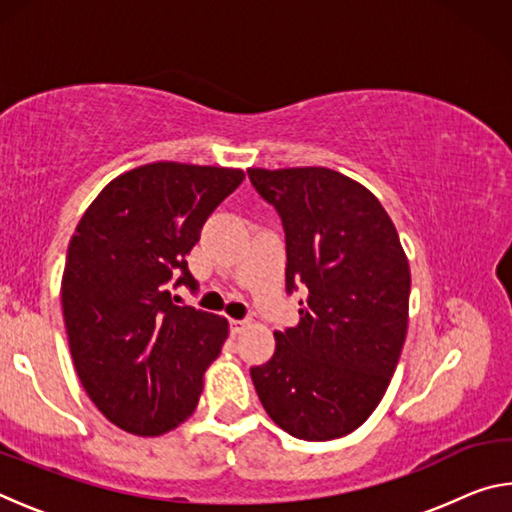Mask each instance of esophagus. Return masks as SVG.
<instances>
[{
    "mask_svg": "<svg viewBox=\"0 0 512 512\" xmlns=\"http://www.w3.org/2000/svg\"><path fill=\"white\" fill-rule=\"evenodd\" d=\"M246 323H248V320H230V332H232V336H237V334L244 332Z\"/></svg>",
    "mask_w": 512,
    "mask_h": 512,
    "instance_id": "34e87169",
    "label": "esophagus"
}]
</instances>
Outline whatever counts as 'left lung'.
<instances>
[{"label": "left lung", "instance_id": "1", "mask_svg": "<svg viewBox=\"0 0 512 512\" xmlns=\"http://www.w3.org/2000/svg\"><path fill=\"white\" fill-rule=\"evenodd\" d=\"M287 232V291L307 289L300 323L250 370L277 427L343 438L377 409L409 329L411 268L379 198L327 167L248 169Z\"/></svg>", "mask_w": 512, "mask_h": 512}]
</instances>
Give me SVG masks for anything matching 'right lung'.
I'll list each match as a JSON object with an SVG mask.
<instances>
[{
  "label": "right lung",
  "instance_id": "obj_1",
  "mask_svg": "<svg viewBox=\"0 0 512 512\" xmlns=\"http://www.w3.org/2000/svg\"><path fill=\"white\" fill-rule=\"evenodd\" d=\"M246 173L151 162L112 178L81 216L60 284L69 352L94 406L133 436H162L194 413L228 318L176 307L201 230Z\"/></svg>",
  "mask_w": 512,
  "mask_h": 512
}]
</instances>
